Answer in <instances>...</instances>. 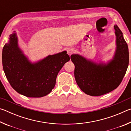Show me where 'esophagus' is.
Returning <instances> with one entry per match:
<instances>
[{"mask_svg":"<svg viewBox=\"0 0 131 131\" xmlns=\"http://www.w3.org/2000/svg\"><path fill=\"white\" fill-rule=\"evenodd\" d=\"M74 51H75V50H74V48H72V47L68 48V50H67L68 54L69 55H70L71 54H72L74 52Z\"/></svg>","mask_w":131,"mask_h":131,"instance_id":"1","label":"esophagus"}]
</instances>
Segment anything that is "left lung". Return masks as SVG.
I'll list each match as a JSON object with an SVG mask.
<instances>
[{"mask_svg":"<svg viewBox=\"0 0 131 131\" xmlns=\"http://www.w3.org/2000/svg\"><path fill=\"white\" fill-rule=\"evenodd\" d=\"M116 50L113 59L107 64L96 63L79 54L70 59L74 65V77L80 88L91 96H101L118 87L129 64V51L123 33L114 25Z\"/></svg>","mask_w":131,"mask_h":131,"instance_id":"obj_1","label":"left lung"}]
</instances>
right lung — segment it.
Segmentation results:
<instances>
[{
    "label": "right lung",
    "mask_w": 131,
    "mask_h": 131,
    "mask_svg": "<svg viewBox=\"0 0 131 131\" xmlns=\"http://www.w3.org/2000/svg\"><path fill=\"white\" fill-rule=\"evenodd\" d=\"M69 60L64 51L32 63L19 48L15 32L10 35L2 51L3 70L11 86L19 94L30 97L50 94L55 87L58 72Z\"/></svg>",
    "instance_id": "right-lung-1"
}]
</instances>
